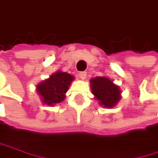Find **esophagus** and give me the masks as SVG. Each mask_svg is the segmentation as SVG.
Wrapping results in <instances>:
<instances>
[{
	"instance_id": "obj_1",
	"label": "esophagus",
	"mask_w": 158,
	"mask_h": 158,
	"mask_svg": "<svg viewBox=\"0 0 158 158\" xmlns=\"http://www.w3.org/2000/svg\"><path fill=\"white\" fill-rule=\"evenodd\" d=\"M79 77L81 79H86V77H87V72H85V71L79 72Z\"/></svg>"
}]
</instances>
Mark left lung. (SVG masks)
I'll use <instances>...</instances> for the list:
<instances>
[{
	"mask_svg": "<svg viewBox=\"0 0 158 158\" xmlns=\"http://www.w3.org/2000/svg\"><path fill=\"white\" fill-rule=\"evenodd\" d=\"M90 81L92 93L102 106L112 108L120 99V91L118 87L108 78L97 77Z\"/></svg>",
	"mask_w": 158,
	"mask_h": 158,
	"instance_id": "obj_1",
	"label": "left lung"
}]
</instances>
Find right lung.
<instances>
[{
    "label": "right lung",
    "instance_id": "obj_1",
    "mask_svg": "<svg viewBox=\"0 0 158 158\" xmlns=\"http://www.w3.org/2000/svg\"><path fill=\"white\" fill-rule=\"evenodd\" d=\"M73 79V76L70 74L58 71L39 84L37 86V91L40 95L43 103L53 106L64 99L65 93L68 91Z\"/></svg>",
    "mask_w": 158,
    "mask_h": 158
}]
</instances>
